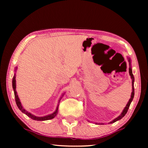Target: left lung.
Instances as JSON below:
<instances>
[{"label":"left lung","mask_w":148,"mask_h":148,"mask_svg":"<svg viewBox=\"0 0 148 148\" xmlns=\"http://www.w3.org/2000/svg\"><path fill=\"white\" fill-rule=\"evenodd\" d=\"M128 59H129V66H129V74H130V76H131V79H132V93H131V99H129V102H128V103H127V104L126 105V106H125V108H124V110H123V112H122L121 114L119 116H118L117 117H116V119H114L113 120V121H112L111 122H110L109 123H113L116 122V121H118V120H119V119H121L122 118V117H123L125 116V114H127V111H128L129 108V106H130V104H131V102H132V99H133V98H134V77L133 74H132V72L131 63V59H130V58H128ZM101 124H102V123H101Z\"/></svg>","instance_id":"8db88e82"}]
</instances>
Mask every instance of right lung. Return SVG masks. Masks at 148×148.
<instances>
[{
	"label": "right lung",
	"instance_id": "obj_1",
	"mask_svg": "<svg viewBox=\"0 0 148 148\" xmlns=\"http://www.w3.org/2000/svg\"><path fill=\"white\" fill-rule=\"evenodd\" d=\"M17 70V67L16 68V70H15V71H16ZM12 87H13V89H14V95H15V100H16V104L17 107H18V108L21 110V111L23 112V114H26L27 116L29 117L30 118H31L34 120H36V121H46V120H49V119H51L54 118L55 117L57 116V112H58V108H59V104L58 106L57 107V109L56 110V112H54L53 114H49V115H47V116H43V117H38V116H34L33 114H32L30 113V112H27V110L24 108L22 106L21 104V102L19 101V99L18 97V95H17V92L16 91V74H14V76L13 77V79H12ZM60 101V100H59Z\"/></svg>",
	"mask_w": 148,
	"mask_h": 148
}]
</instances>
